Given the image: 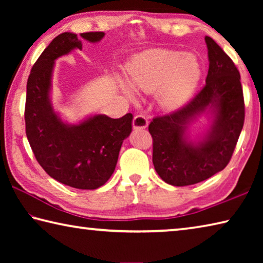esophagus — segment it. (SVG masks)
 Listing matches in <instances>:
<instances>
[{
    "label": "esophagus",
    "instance_id": "obj_1",
    "mask_svg": "<svg viewBox=\"0 0 263 263\" xmlns=\"http://www.w3.org/2000/svg\"><path fill=\"white\" fill-rule=\"evenodd\" d=\"M148 124V118L144 115H137L135 118H133V128H145Z\"/></svg>",
    "mask_w": 263,
    "mask_h": 263
}]
</instances>
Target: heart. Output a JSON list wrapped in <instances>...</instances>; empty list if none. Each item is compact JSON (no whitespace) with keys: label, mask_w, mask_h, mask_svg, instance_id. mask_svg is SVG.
Segmentation results:
<instances>
[{"label":"heart","mask_w":263,"mask_h":263,"mask_svg":"<svg viewBox=\"0 0 263 263\" xmlns=\"http://www.w3.org/2000/svg\"><path fill=\"white\" fill-rule=\"evenodd\" d=\"M201 77V69L193 57L174 50L155 48L142 52L128 66V80L123 89L130 99L136 90L144 94L158 91L163 108L176 109L193 94Z\"/></svg>","instance_id":"heart-1"}]
</instances>
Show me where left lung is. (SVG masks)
<instances>
[{
    "label": "left lung",
    "mask_w": 263,
    "mask_h": 263,
    "mask_svg": "<svg viewBox=\"0 0 263 263\" xmlns=\"http://www.w3.org/2000/svg\"><path fill=\"white\" fill-rule=\"evenodd\" d=\"M206 83L183 108L155 117L148 131L153 138V164L168 184L191 185L224 169L232 158L242 130L245 103L240 73L233 61L210 37ZM204 114L211 119L207 132L197 140L186 133Z\"/></svg>",
    "instance_id": "obj_1"
}]
</instances>
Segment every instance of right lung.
<instances>
[{"label":"right lung","mask_w":263,"mask_h":263,"mask_svg":"<svg viewBox=\"0 0 263 263\" xmlns=\"http://www.w3.org/2000/svg\"><path fill=\"white\" fill-rule=\"evenodd\" d=\"M80 35L89 43H99L104 32ZM81 38L72 32L57 35L38 58L26 84L24 117L26 137L44 171L62 184L92 190L112 175L123 141L132 131V114L117 119L97 114L68 124L53 109L54 62L75 48L82 50Z\"/></svg>","instance_id":"right-lung-1"}]
</instances>
